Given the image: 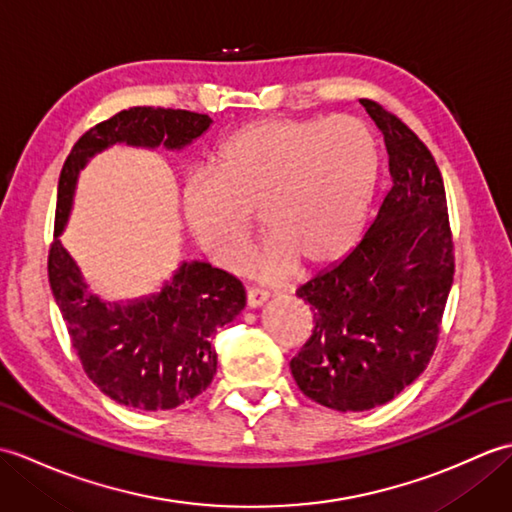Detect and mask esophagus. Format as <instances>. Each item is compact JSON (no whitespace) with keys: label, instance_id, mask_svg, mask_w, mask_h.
Instances as JSON below:
<instances>
[{"label":"esophagus","instance_id":"obj_1","mask_svg":"<svg viewBox=\"0 0 512 512\" xmlns=\"http://www.w3.org/2000/svg\"><path fill=\"white\" fill-rule=\"evenodd\" d=\"M266 301H268V295H264V292H257V290H248L246 292V308L248 310L262 308Z\"/></svg>","mask_w":512,"mask_h":512}]
</instances>
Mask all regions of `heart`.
Segmentation results:
<instances>
[{"instance_id": "obj_1", "label": "heart", "mask_w": 512, "mask_h": 512, "mask_svg": "<svg viewBox=\"0 0 512 512\" xmlns=\"http://www.w3.org/2000/svg\"><path fill=\"white\" fill-rule=\"evenodd\" d=\"M209 171L180 191L195 246L215 266L235 270L248 244L244 213H257L266 242L246 270L277 286L295 266L312 273L352 246L374 195L378 145L352 116L266 118L228 138Z\"/></svg>"}]
</instances>
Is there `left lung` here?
Returning <instances> with one entry per match:
<instances>
[{
    "instance_id": "obj_1",
    "label": "left lung",
    "mask_w": 512,
    "mask_h": 512,
    "mask_svg": "<svg viewBox=\"0 0 512 512\" xmlns=\"http://www.w3.org/2000/svg\"><path fill=\"white\" fill-rule=\"evenodd\" d=\"M361 105L385 136L394 184L350 253L297 290L314 330L290 361L303 394L336 411L385 405L424 372L453 284L436 160L396 116L374 101Z\"/></svg>"
}]
</instances>
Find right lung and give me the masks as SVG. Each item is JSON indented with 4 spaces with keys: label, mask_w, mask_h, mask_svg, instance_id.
I'll list each match as a JSON object with an SVG mask.
<instances>
[{
    "label": "right lung",
    "mask_w": 512,
    "mask_h": 512,
    "mask_svg": "<svg viewBox=\"0 0 512 512\" xmlns=\"http://www.w3.org/2000/svg\"><path fill=\"white\" fill-rule=\"evenodd\" d=\"M211 125L206 114L132 107L85 132L61 169L50 288L85 374L118 405L162 411L198 398L217 369L213 334L244 310L246 292L233 275L193 259L180 262L158 292L127 301L101 299L61 242L79 173L114 145L180 151Z\"/></svg>",
    "instance_id": "add662e5"
}]
</instances>
